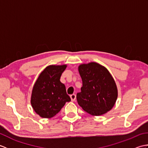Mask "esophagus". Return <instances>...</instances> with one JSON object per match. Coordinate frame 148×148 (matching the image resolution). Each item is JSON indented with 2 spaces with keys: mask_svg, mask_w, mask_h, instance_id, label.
Segmentation results:
<instances>
[{
  "mask_svg": "<svg viewBox=\"0 0 148 148\" xmlns=\"http://www.w3.org/2000/svg\"><path fill=\"white\" fill-rule=\"evenodd\" d=\"M70 97H71V101L74 102V101H75V100H76V95H75V94H72V95H71L70 96Z\"/></svg>",
  "mask_w": 148,
  "mask_h": 148,
  "instance_id": "esophagus-1",
  "label": "esophagus"
}]
</instances>
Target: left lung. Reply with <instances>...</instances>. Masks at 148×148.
<instances>
[{"label": "left lung", "mask_w": 148, "mask_h": 148, "mask_svg": "<svg viewBox=\"0 0 148 148\" xmlns=\"http://www.w3.org/2000/svg\"><path fill=\"white\" fill-rule=\"evenodd\" d=\"M78 71L83 81L76 96L78 104L93 116L109 111L117 100L118 89L109 71L96 62L81 64Z\"/></svg>", "instance_id": "left-lung-1"}]
</instances>
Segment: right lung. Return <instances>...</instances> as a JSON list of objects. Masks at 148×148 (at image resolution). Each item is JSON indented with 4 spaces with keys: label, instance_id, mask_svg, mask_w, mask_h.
I'll use <instances>...</instances> for the list:
<instances>
[{
    "label": "right lung",
    "instance_id": "right-lung-1",
    "mask_svg": "<svg viewBox=\"0 0 148 148\" xmlns=\"http://www.w3.org/2000/svg\"><path fill=\"white\" fill-rule=\"evenodd\" d=\"M67 65H51L46 67L36 80L31 95V105L37 114L51 118L60 112L71 98L65 86L60 81Z\"/></svg>",
    "mask_w": 148,
    "mask_h": 148
}]
</instances>
